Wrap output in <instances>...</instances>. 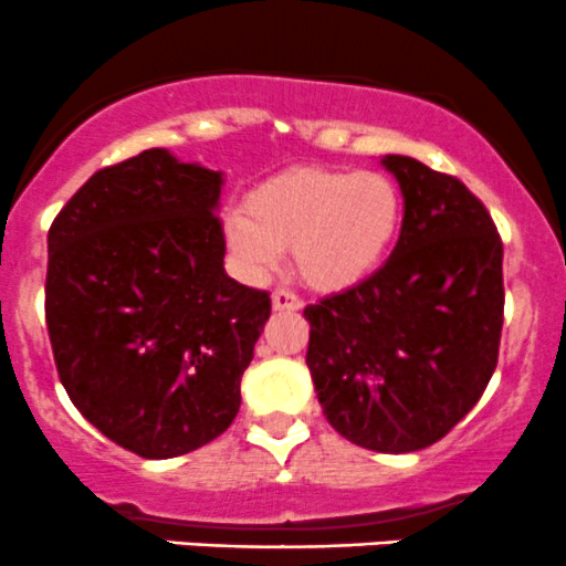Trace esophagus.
Wrapping results in <instances>:
<instances>
[{
	"mask_svg": "<svg viewBox=\"0 0 566 566\" xmlns=\"http://www.w3.org/2000/svg\"><path fill=\"white\" fill-rule=\"evenodd\" d=\"M272 307H275V311H289V313L300 311L302 300L294 294V291L277 289V291H272Z\"/></svg>",
	"mask_w": 566,
	"mask_h": 566,
	"instance_id": "34e87169",
	"label": "esophagus"
}]
</instances>
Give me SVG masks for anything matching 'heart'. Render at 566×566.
Wrapping results in <instances>:
<instances>
[{
	"mask_svg": "<svg viewBox=\"0 0 566 566\" xmlns=\"http://www.w3.org/2000/svg\"><path fill=\"white\" fill-rule=\"evenodd\" d=\"M405 226L399 184L377 170L294 167L253 187L226 217V244L250 281H266L291 248L302 281L346 291L382 270Z\"/></svg>",
	"mask_w": 566,
	"mask_h": 566,
	"instance_id": "1",
	"label": "heart"
}]
</instances>
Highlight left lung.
<instances>
[{
	"instance_id": "left-lung-1",
	"label": "left lung",
	"mask_w": 566,
	"mask_h": 566,
	"mask_svg": "<svg viewBox=\"0 0 566 566\" xmlns=\"http://www.w3.org/2000/svg\"><path fill=\"white\" fill-rule=\"evenodd\" d=\"M382 165L405 195L401 237L377 275L305 307V363L340 438L407 454L446 438L495 371L503 244L460 178L410 156Z\"/></svg>"
}]
</instances>
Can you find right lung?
Instances as JSON below:
<instances>
[{"instance_id": "add662e5", "label": "right lung", "mask_w": 566, "mask_h": 566, "mask_svg": "<svg viewBox=\"0 0 566 566\" xmlns=\"http://www.w3.org/2000/svg\"><path fill=\"white\" fill-rule=\"evenodd\" d=\"M222 172L150 148L93 172L49 228L46 327L60 382L145 460L220 438L270 318L226 275Z\"/></svg>"}]
</instances>
